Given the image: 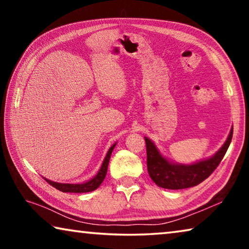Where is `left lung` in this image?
Returning a JSON list of instances; mask_svg holds the SVG:
<instances>
[{
  "label": "left lung",
  "mask_w": 249,
  "mask_h": 249,
  "mask_svg": "<svg viewBox=\"0 0 249 249\" xmlns=\"http://www.w3.org/2000/svg\"><path fill=\"white\" fill-rule=\"evenodd\" d=\"M233 137V129L227 137L225 144L217 153L206 160L193 165H175L159 154L154 142L145 137L147 150V170L150 178L159 187L171 190H179L196 187L212 175L224 157Z\"/></svg>",
  "instance_id": "8db88e82"
}]
</instances>
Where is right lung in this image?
Here are the masks:
<instances>
[{"label": "right lung", "instance_id": "1", "mask_svg": "<svg viewBox=\"0 0 249 249\" xmlns=\"http://www.w3.org/2000/svg\"><path fill=\"white\" fill-rule=\"evenodd\" d=\"M116 144L113 145L111 148L108 149L107 157H105L104 161L102 163V167L99 170L98 175H96L94 178H92L90 181H88L86 183H80V184H70V183H57L53 182V181H50L45 179L47 182L53 185V188H56L57 190L61 191V192H72V193H84V192H91L94 191L95 189H98L100 187V184L103 182V180L107 176V167H108V162H109V158H111V154L113 149H114Z\"/></svg>", "mask_w": 249, "mask_h": 249}]
</instances>
